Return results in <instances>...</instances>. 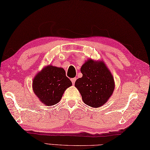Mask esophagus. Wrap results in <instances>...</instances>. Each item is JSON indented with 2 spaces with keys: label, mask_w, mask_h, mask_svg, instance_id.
<instances>
[{
  "label": "esophagus",
  "mask_w": 150,
  "mask_h": 150,
  "mask_svg": "<svg viewBox=\"0 0 150 150\" xmlns=\"http://www.w3.org/2000/svg\"><path fill=\"white\" fill-rule=\"evenodd\" d=\"M76 80H77V78H72V79H71V82H72L73 84H75Z\"/></svg>",
  "instance_id": "esophagus-1"
}]
</instances>
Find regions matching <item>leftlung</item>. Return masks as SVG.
Segmentation results:
<instances>
[{
  "mask_svg": "<svg viewBox=\"0 0 150 150\" xmlns=\"http://www.w3.org/2000/svg\"><path fill=\"white\" fill-rule=\"evenodd\" d=\"M82 77L76 81L84 103L93 108L100 107L112 95L115 82L111 73L102 60L88 59L82 66Z\"/></svg>",
  "mask_w": 150,
  "mask_h": 150,
  "instance_id": "left-lung-1",
  "label": "left lung"
}]
</instances>
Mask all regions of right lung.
I'll use <instances>...</instances> for the list:
<instances>
[{
    "instance_id": "right-lung-1",
    "label": "right lung",
    "mask_w": 150,
    "mask_h": 150,
    "mask_svg": "<svg viewBox=\"0 0 150 150\" xmlns=\"http://www.w3.org/2000/svg\"><path fill=\"white\" fill-rule=\"evenodd\" d=\"M71 85L64 69L49 65L33 79V90L44 104L50 106L58 103L64 92Z\"/></svg>"
}]
</instances>
